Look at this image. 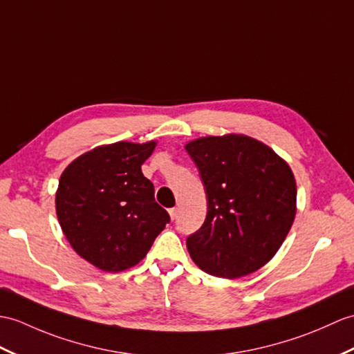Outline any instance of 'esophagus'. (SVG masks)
Here are the masks:
<instances>
[{
  "instance_id": "obj_1",
  "label": "esophagus",
  "mask_w": 354,
  "mask_h": 354,
  "mask_svg": "<svg viewBox=\"0 0 354 354\" xmlns=\"http://www.w3.org/2000/svg\"><path fill=\"white\" fill-rule=\"evenodd\" d=\"M169 214H170V218L175 220L176 216H178V208H170L169 209Z\"/></svg>"
}]
</instances>
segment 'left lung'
<instances>
[{"instance_id":"8db88e82","label":"left lung","mask_w":354,"mask_h":354,"mask_svg":"<svg viewBox=\"0 0 354 354\" xmlns=\"http://www.w3.org/2000/svg\"><path fill=\"white\" fill-rule=\"evenodd\" d=\"M185 151L199 170L208 212L187 238L205 273L236 279L264 267L281 249L297 211V185L283 158L244 134L192 140Z\"/></svg>"}]
</instances>
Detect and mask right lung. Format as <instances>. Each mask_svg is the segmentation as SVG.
<instances>
[{"label": "right lung", "mask_w": 354, "mask_h": 354, "mask_svg": "<svg viewBox=\"0 0 354 354\" xmlns=\"http://www.w3.org/2000/svg\"><path fill=\"white\" fill-rule=\"evenodd\" d=\"M157 142L97 146L63 170L55 212L71 248L96 268L137 266L170 221L142 174Z\"/></svg>", "instance_id": "add662e5"}]
</instances>
